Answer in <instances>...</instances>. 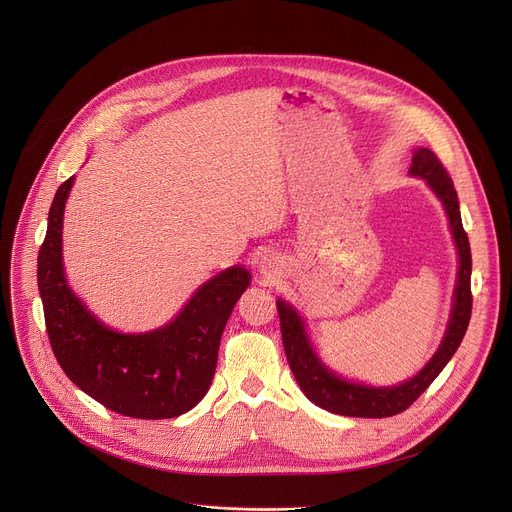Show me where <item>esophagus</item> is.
I'll list each match as a JSON object with an SVG mask.
<instances>
[{
  "instance_id": "34e87169",
  "label": "esophagus",
  "mask_w": 512,
  "mask_h": 512,
  "mask_svg": "<svg viewBox=\"0 0 512 512\" xmlns=\"http://www.w3.org/2000/svg\"><path fill=\"white\" fill-rule=\"evenodd\" d=\"M259 269H261V273L271 275V271L275 269V259H271V257H263V259L259 261Z\"/></svg>"
}]
</instances>
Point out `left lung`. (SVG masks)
<instances>
[{"mask_svg":"<svg viewBox=\"0 0 512 512\" xmlns=\"http://www.w3.org/2000/svg\"><path fill=\"white\" fill-rule=\"evenodd\" d=\"M410 173L416 177H423L429 183V188L443 202V208L447 212L449 226L453 232V241L457 247V255H459L453 308H451V318L447 324L445 337L437 353L431 357V361L418 371L414 378L392 388H374V386L347 382L339 378L314 353L304 329V320L298 316V312L284 300L275 302L277 312H280L286 357L296 382L300 384L308 400L335 414L359 416V418H386L406 410L441 374L443 367L449 363V359L457 351L463 335L468 331L470 316H472V288H470L472 251H470L466 230H463V224H461L459 200L453 188V181L445 171L443 163L437 159V155L431 149L414 151Z\"/></svg>","mask_w":512,"mask_h":512,"instance_id":"obj_1","label":"left lung"}]
</instances>
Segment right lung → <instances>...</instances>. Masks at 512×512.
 Masks as SVG:
<instances>
[{
	"label": "right lung",
	"mask_w": 512,
	"mask_h": 512,
	"mask_svg": "<svg viewBox=\"0 0 512 512\" xmlns=\"http://www.w3.org/2000/svg\"><path fill=\"white\" fill-rule=\"evenodd\" d=\"M73 181L57 190L38 251V292L59 365L77 388L118 414L159 421L192 410L212 384L222 331L251 273L241 265L224 269L157 331H112L65 280L63 212Z\"/></svg>",
	"instance_id": "obj_1"
}]
</instances>
